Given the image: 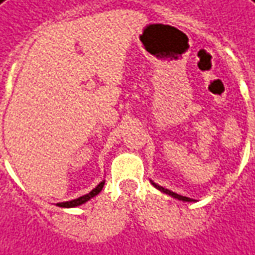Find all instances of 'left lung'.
I'll return each instance as SVG.
<instances>
[{"label": "left lung", "instance_id": "1", "mask_svg": "<svg viewBox=\"0 0 255 255\" xmlns=\"http://www.w3.org/2000/svg\"><path fill=\"white\" fill-rule=\"evenodd\" d=\"M155 187H157L158 190H161L162 193H166V194H169V196H172L173 198H178V200H182V201H193L191 198L189 197H184V196H180V194H178V193H173V191L168 190V189H165V187H162V186H158V184L152 183Z\"/></svg>", "mask_w": 255, "mask_h": 255}]
</instances>
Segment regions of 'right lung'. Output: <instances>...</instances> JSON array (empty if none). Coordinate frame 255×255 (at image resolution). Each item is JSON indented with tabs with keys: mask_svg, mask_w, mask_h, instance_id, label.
Here are the masks:
<instances>
[{
	"mask_svg": "<svg viewBox=\"0 0 255 255\" xmlns=\"http://www.w3.org/2000/svg\"><path fill=\"white\" fill-rule=\"evenodd\" d=\"M104 183L105 180H103L101 183L98 184L96 189H93V190L89 193V194H84V196H82V197L76 198V200H71V201H65V203H58V207H64V208H72V207H77V205H82L84 204L86 201H89L90 198L96 197L100 191L103 190V187H104Z\"/></svg>",
	"mask_w": 255,
	"mask_h": 255,
	"instance_id": "add662e5",
	"label": "right lung"
}]
</instances>
